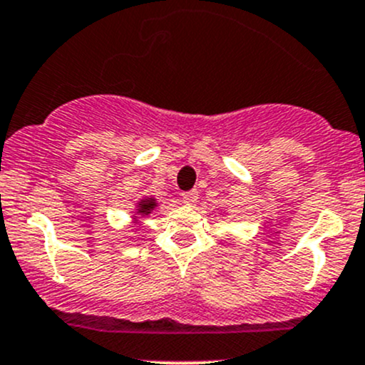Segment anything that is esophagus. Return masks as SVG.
I'll use <instances>...</instances> for the list:
<instances>
[{
    "mask_svg": "<svg viewBox=\"0 0 365 365\" xmlns=\"http://www.w3.org/2000/svg\"><path fill=\"white\" fill-rule=\"evenodd\" d=\"M182 200H183V203L189 205V206L196 205L197 203V192H196V190H189V192H183Z\"/></svg>",
    "mask_w": 365,
    "mask_h": 365,
    "instance_id": "34e87169",
    "label": "esophagus"
}]
</instances>
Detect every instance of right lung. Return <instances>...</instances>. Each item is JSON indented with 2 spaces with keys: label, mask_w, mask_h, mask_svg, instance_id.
<instances>
[{
  "label": "right lung",
  "mask_w": 365,
  "mask_h": 365,
  "mask_svg": "<svg viewBox=\"0 0 365 365\" xmlns=\"http://www.w3.org/2000/svg\"><path fill=\"white\" fill-rule=\"evenodd\" d=\"M159 206L157 203L155 197H141V200L135 203V210H134V222H138L139 217H145V215H150V213L153 212V210Z\"/></svg>",
  "instance_id": "1"
}]
</instances>
